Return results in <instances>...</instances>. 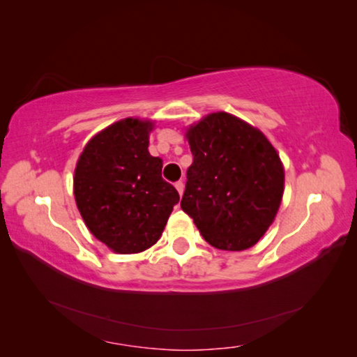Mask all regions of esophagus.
Masks as SVG:
<instances>
[{"label":"esophagus","mask_w":357,"mask_h":357,"mask_svg":"<svg viewBox=\"0 0 357 357\" xmlns=\"http://www.w3.org/2000/svg\"><path fill=\"white\" fill-rule=\"evenodd\" d=\"M174 187H176V190L179 192V195H183V192H184V183H183V181H178V183H174Z\"/></svg>","instance_id":"1"}]
</instances>
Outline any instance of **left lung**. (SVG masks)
I'll use <instances>...</instances> for the list:
<instances>
[{
    "label": "left lung",
    "instance_id": "1",
    "mask_svg": "<svg viewBox=\"0 0 357 357\" xmlns=\"http://www.w3.org/2000/svg\"><path fill=\"white\" fill-rule=\"evenodd\" d=\"M192 165L181 208L215 249L255 245L283 195L279 154L261 132L228 113H213L187 132Z\"/></svg>",
    "mask_w": 357,
    "mask_h": 357
}]
</instances>
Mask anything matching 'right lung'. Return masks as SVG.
Returning a JSON list of instances; mask_svg holds the SVG:
<instances>
[{
	"instance_id": "1",
	"label": "right lung",
	"mask_w": 357,
	"mask_h": 357,
	"mask_svg": "<svg viewBox=\"0 0 357 357\" xmlns=\"http://www.w3.org/2000/svg\"><path fill=\"white\" fill-rule=\"evenodd\" d=\"M149 121L128 118L102 130L78 159L74 195L84 223L116 253H138L160 238L179 193L148 151Z\"/></svg>"
}]
</instances>
